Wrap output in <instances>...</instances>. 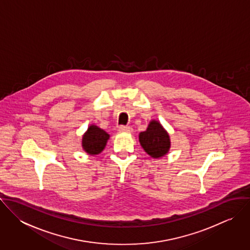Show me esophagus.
<instances>
[{
    "label": "esophagus",
    "instance_id": "1",
    "mask_svg": "<svg viewBox=\"0 0 250 250\" xmlns=\"http://www.w3.org/2000/svg\"><path fill=\"white\" fill-rule=\"evenodd\" d=\"M119 132H127V133H132L133 129L130 126H120L118 128Z\"/></svg>",
    "mask_w": 250,
    "mask_h": 250
}]
</instances>
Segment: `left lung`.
I'll return each instance as SVG.
<instances>
[{
    "label": "left lung",
    "instance_id": "1",
    "mask_svg": "<svg viewBox=\"0 0 250 250\" xmlns=\"http://www.w3.org/2000/svg\"><path fill=\"white\" fill-rule=\"evenodd\" d=\"M139 140L144 151L154 159L165 156L170 148L168 133L156 120L150 121L146 131L140 134Z\"/></svg>",
    "mask_w": 250,
    "mask_h": 250
}]
</instances>
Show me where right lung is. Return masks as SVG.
<instances>
[{
    "label": "right lung",
    "mask_w": 250,
    "mask_h": 250,
    "mask_svg": "<svg viewBox=\"0 0 250 250\" xmlns=\"http://www.w3.org/2000/svg\"><path fill=\"white\" fill-rule=\"evenodd\" d=\"M109 139V135L96 125H90L82 140L83 149L89 155L101 153Z\"/></svg>",
    "instance_id": "right-lung-1"
}]
</instances>
